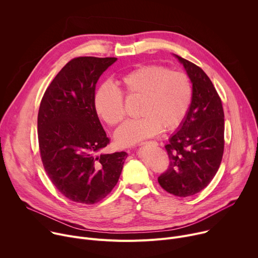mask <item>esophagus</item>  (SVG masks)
<instances>
[{"label":"esophagus","instance_id":"esophagus-1","mask_svg":"<svg viewBox=\"0 0 258 258\" xmlns=\"http://www.w3.org/2000/svg\"><path fill=\"white\" fill-rule=\"evenodd\" d=\"M152 142V144H154L155 146H158V142H156V141H151ZM145 144H147V142H145Z\"/></svg>","mask_w":258,"mask_h":258}]
</instances>
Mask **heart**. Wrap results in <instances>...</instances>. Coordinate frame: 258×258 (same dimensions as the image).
<instances>
[{"label": "heart", "mask_w": 258, "mask_h": 258, "mask_svg": "<svg viewBox=\"0 0 258 258\" xmlns=\"http://www.w3.org/2000/svg\"><path fill=\"white\" fill-rule=\"evenodd\" d=\"M119 90L103 84L94 95V109L109 126L125 118L124 98L139 99L137 116L126 122L114 135L118 146H132L158 134L172 131L185 120L192 100V84L182 71L164 66H142L124 74L118 81Z\"/></svg>", "instance_id": "heart-1"}]
</instances>
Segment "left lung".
<instances>
[{
  "mask_svg": "<svg viewBox=\"0 0 258 258\" xmlns=\"http://www.w3.org/2000/svg\"><path fill=\"white\" fill-rule=\"evenodd\" d=\"M192 83L189 111L178 132L165 146L168 169L160 185L177 197L204 189L215 176L224 150V112L221 99L205 72L177 56Z\"/></svg>",
  "mask_w": 258,
  "mask_h": 258,
  "instance_id": "8db88e82",
  "label": "left lung"
}]
</instances>
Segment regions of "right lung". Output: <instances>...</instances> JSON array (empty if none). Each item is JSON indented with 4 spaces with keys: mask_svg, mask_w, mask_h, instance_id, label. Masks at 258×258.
<instances>
[{
    "mask_svg": "<svg viewBox=\"0 0 258 258\" xmlns=\"http://www.w3.org/2000/svg\"><path fill=\"white\" fill-rule=\"evenodd\" d=\"M116 57L80 56L69 61L46 89L38 113L44 169L52 183L76 203L105 198L121 175L125 152L101 154L109 145L94 109L96 83Z\"/></svg>",
    "mask_w": 258,
    "mask_h": 258,
    "instance_id": "right-lung-1",
    "label": "right lung"
}]
</instances>
